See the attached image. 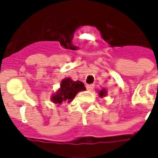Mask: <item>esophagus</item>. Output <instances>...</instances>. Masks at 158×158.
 <instances>
[{
  "instance_id": "obj_1",
  "label": "esophagus",
  "mask_w": 158,
  "mask_h": 158,
  "mask_svg": "<svg viewBox=\"0 0 158 158\" xmlns=\"http://www.w3.org/2000/svg\"><path fill=\"white\" fill-rule=\"evenodd\" d=\"M94 88H95V85H93V84H90V85H86V89H88V90H92Z\"/></svg>"
}]
</instances>
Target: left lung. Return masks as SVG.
I'll return each mask as SVG.
<instances>
[{
	"instance_id": "8db88e82",
	"label": "left lung",
	"mask_w": 158,
	"mask_h": 158,
	"mask_svg": "<svg viewBox=\"0 0 158 158\" xmlns=\"http://www.w3.org/2000/svg\"><path fill=\"white\" fill-rule=\"evenodd\" d=\"M106 89H102V90H101V91H100V93H99V95H100V96H101V97H102V96H106Z\"/></svg>"
}]
</instances>
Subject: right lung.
Returning <instances> with one entry per match:
<instances>
[{"label":"right lung","instance_id":"right-lung-1","mask_svg":"<svg viewBox=\"0 0 158 158\" xmlns=\"http://www.w3.org/2000/svg\"><path fill=\"white\" fill-rule=\"evenodd\" d=\"M80 90H85V85L81 81H73L71 79L66 78L61 83L57 93L52 96V101L56 104H62V102H70Z\"/></svg>","mask_w":158,"mask_h":158}]
</instances>
